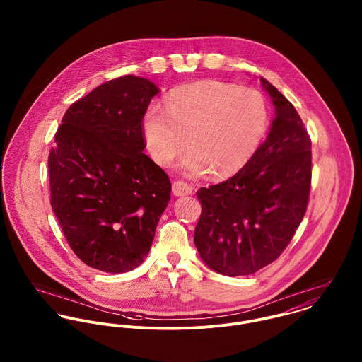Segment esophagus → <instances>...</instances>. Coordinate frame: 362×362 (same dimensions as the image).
I'll list each match as a JSON object with an SVG mask.
<instances>
[{
  "mask_svg": "<svg viewBox=\"0 0 362 362\" xmlns=\"http://www.w3.org/2000/svg\"><path fill=\"white\" fill-rule=\"evenodd\" d=\"M173 194L175 197H187L192 194V187L184 181H175L173 184Z\"/></svg>",
  "mask_w": 362,
  "mask_h": 362,
  "instance_id": "esophagus-1",
  "label": "esophagus"
}]
</instances>
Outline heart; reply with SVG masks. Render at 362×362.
Here are the masks:
<instances>
[{"label":"heart","instance_id":"heart-1","mask_svg":"<svg viewBox=\"0 0 362 362\" xmlns=\"http://www.w3.org/2000/svg\"><path fill=\"white\" fill-rule=\"evenodd\" d=\"M269 110L257 89L204 79L175 88L167 108L152 105L142 119L151 157L168 165L189 146L181 163L187 175L217 178L238 173L258 151L267 131Z\"/></svg>","mask_w":362,"mask_h":362}]
</instances>
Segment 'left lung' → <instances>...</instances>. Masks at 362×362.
Masks as SVG:
<instances>
[{
	"mask_svg": "<svg viewBox=\"0 0 362 362\" xmlns=\"http://www.w3.org/2000/svg\"><path fill=\"white\" fill-rule=\"evenodd\" d=\"M274 105L266 141L224 182L201 188L195 245L207 266L224 276H248L279 258L307 211L310 138L301 117L270 82Z\"/></svg>",
	"mask_w": 362,
	"mask_h": 362,
	"instance_id": "8db88e82",
	"label": "left lung"
}]
</instances>
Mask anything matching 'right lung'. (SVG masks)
<instances>
[{"mask_svg": "<svg viewBox=\"0 0 362 362\" xmlns=\"http://www.w3.org/2000/svg\"><path fill=\"white\" fill-rule=\"evenodd\" d=\"M158 93L125 75L71 104L49 156L52 207L75 255L124 273L148 257L168 205V175L144 153L142 119Z\"/></svg>", "mask_w": 362, "mask_h": 362, "instance_id": "add662e5", "label": "right lung"}]
</instances>
